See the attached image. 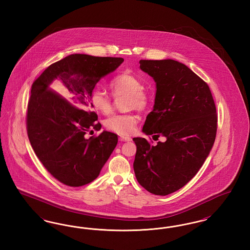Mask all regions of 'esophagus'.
Wrapping results in <instances>:
<instances>
[{
  "label": "esophagus",
  "instance_id": "1",
  "mask_svg": "<svg viewBox=\"0 0 250 250\" xmlns=\"http://www.w3.org/2000/svg\"><path fill=\"white\" fill-rule=\"evenodd\" d=\"M119 140L121 142H130L131 138L126 137V136H121L119 138Z\"/></svg>",
  "mask_w": 250,
  "mask_h": 250
}]
</instances>
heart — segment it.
Here are the masks:
<instances>
[{
    "label": "heart",
    "instance_id": "heart-1",
    "mask_svg": "<svg viewBox=\"0 0 250 250\" xmlns=\"http://www.w3.org/2000/svg\"><path fill=\"white\" fill-rule=\"evenodd\" d=\"M109 88L114 96L127 95L126 108L137 110H144L148 107L150 99L144 92V86L142 81L136 76L122 73L114 77L110 83ZM92 106L96 111L103 114H108L112 110V102L108 95L101 91L99 88L92 90L90 95ZM137 116L133 113L116 114L105 121V126L108 130L115 132L119 135L126 136L135 130L137 125Z\"/></svg>",
    "mask_w": 250,
    "mask_h": 250
}]
</instances>
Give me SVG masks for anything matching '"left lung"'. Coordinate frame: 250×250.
<instances>
[{
    "instance_id": "left-lung-1",
    "label": "left lung",
    "mask_w": 250,
    "mask_h": 250,
    "mask_svg": "<svg viewBox=\"0 0 250 250\" xmlns=\"http://www.w3.org/2000/svg\"><path fill=\"white\" fill-rule=\"evenodd\" d=\"M140 68L155 82V105L143 132L164 143L134 138V171L152 194L182 188L202 167L215 140L217 116L210 88L186 64L174 60H141Z\"/></svg>"
}]
</instances>
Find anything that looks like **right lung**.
<instances>
[{
    "label": "right lung",
    "instance_id": "add662e5",
    "mask_svg": "<svg viewBox=\"0 0 250 250\" xmlns=\"http://www.w3.org/2000/svg\"><path fill=\"white\" fill-rule=\"evenodd\" d=\"M123 58L71 54L50 64L32 85L27 111L29 141L41 163L59 182L82 187L98 177L118 143L100 130L90 95L96 83L116 70Z\"/></svg>",
    "mask_w": 250,
    "mask_h": 250
}]
</instances>
